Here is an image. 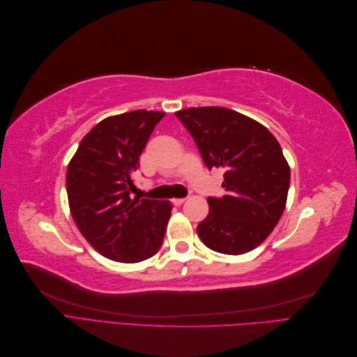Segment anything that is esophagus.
Instances as JSON below:
<instances>
[{"label": "esophagus", "instance_id": "esophagus-1", "mask_svg": "<svg viewBox=\"0 0 357 357\" xmlns=\"http://www.w3.org/2000/svg\"><path fill=\"white\" fill-rule=\"evenodd\" d=\"M185 201H186V198H174V199H172V204L181 205V204H185Z\"/></svg>", "mask_w": 357, "mask_h": 357}]
</instances>
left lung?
<instances>
[{"instance_id": "1", "label": "left lung", "mask_w": 357, "mask_h": 357, "mask_svg": "<svg viewBox=\"0 0 357 357\" xmlns=\"http://www.w3.org/2000/svg\"><path fill=\"white\" fill-rule=\"evenodd\" d=\"M176 116L207 168L225 171L226 195L207 199L208 215L197 228L201 241L225 255L253 250L286 207L290 168L282 147L264 125L225 107H192Z\"/></svg>"}]
</instances>
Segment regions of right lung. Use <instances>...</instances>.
<instances>
[{
  "instance_id": "add662e5",
  "label": "right lung",
  "mask_w": 357,
  "mask_h": 357,
  "mask_svg": "<svg viewBox=\"0 0 357 357\" xmlns=\"http://www.w3.org/2000/svg\"><path fill=\"white\" fill-rule=\"evenodd\" d=\"M164 116L134 110L104 119L84 135L68 164L73 219L86 241L112 261L142 262L164 240L171 202L131 198L139 155Z\"/></svg>"
}]
</instances>
